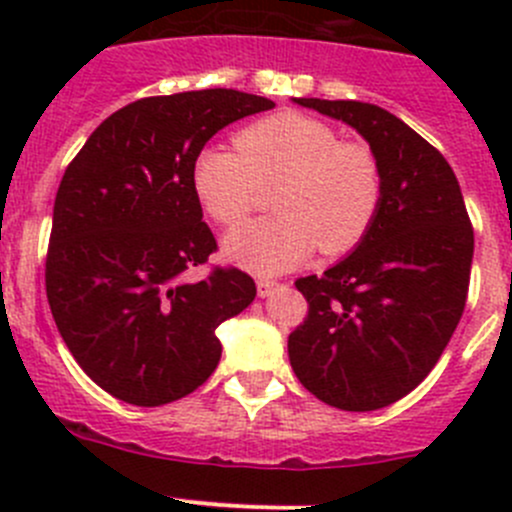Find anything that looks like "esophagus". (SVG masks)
<instances>
[{
    "mask_svg": "<svg viewBox=\"0 0 512 512\" xmlns=\"http://www.w3.org/2000/svg\"><path fill=\"white\" fill-rule=\"evenodd\" d=\"M275 287L277 282L272 280H257V294H260V297H270V294L275 292Z\"/></svg>",
    "mask_w": 512,
    "mask_h": 512,
    "instance_id": "obj_1",
    "label": "esophagus"
}]
</instances>
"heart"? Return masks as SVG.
<instances>
[{"label": "heart", "instance_id": "1", "mask_svg": "<svg viewBox=\"0 0 512 512\" xmlns=\"http://www.w3.org/2000/svg\"><path fill=\"white\" fill-rule=\"evenodd\" d=\"M237 151L208 146L193 163V190L220 225H237L272 188L277 218L227 232L223 252L255 275H282L324 252L352 250L374 225L381 168L364 143L342 141L337 128L297 111L252 123Z\"/></svg>", "mask_w": 512, "mask_h": 512}]
</instances>
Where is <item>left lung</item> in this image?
Returning a JSON list of instances; mask_svg holds the SVG:
<instances>
[{
    "mask_svg": "<svg viewBox=\"0 0 512 512\" xmlns=\"http://www.w3.org/2000/svg\"><path fill=\"white\" fill-rule=\"evenodd\" d=\"M352 126L379 160L381 205L352 255L299 277L309 314L287 339L309 394L342 411L404 399L451 342L473 262V227L448 160L386 108L292 98Z\"/></svg>",
    "mask_w": 512,
    "mask_h": 512,
    "instance_id": "obj_1",
    "label": "left lung"
}]
</instances>
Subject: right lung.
<instances>
[{"instance_id":"right-lung-1","label":"right lung","mask_w":512,"mask_h":512,"mask_svg":"<svg viewBox=\"0 0 512 512\" xmlns=\"http://www.w3.org/2000/svg\"><path fill=\"white\" fill-rule=\"evenodd\" d=\"M270 108L232 89L141 98L111 113L66 168L46 297L69 352L116 399L163 406L205 384L223 354L215 329L255 299L235 267L185 280L218 250L193 163L220 128Z\"/></svg>"}]
</instances>
